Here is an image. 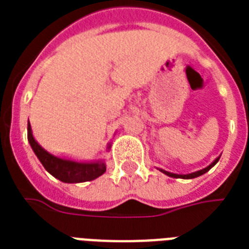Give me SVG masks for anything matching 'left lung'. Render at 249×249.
<instances>
[{
	"instance_id": "obj_1",
	"label": "left lung",
	"mask_w": 249,
	"mask_h": 249,
	"mask_svg": "<svg viewBox=\"0 0 249 249\" xmlns=\"http://www.w3.org/2000/svg\"><path fill=\"white\" fill-rule=\"evenodd\" d=\"M219 159H220V157L216 158L213 162L210 164L208 167H206V168H203V170H200V171H196V172H192V174H187V175H179V174H172V172H168V171H164V170H160V171L163 172V174H166V175H168V177L171 178H182V179H194V178H197L200 177V175H203V174H206L207 171H210L212 167L215 166L217 162H219Z\"/></svg>"
}]
</instances>
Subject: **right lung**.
I'll list each match as a JSON object with an SVG mask.
<instances>
[{"label":"right lung","mask_w":249,"mask_h":249,"mask_svg":"<svg viewBox=\"0 0 249 249\" xmlns=\"http://www.w3.org/2000/svg\"><path fill=\"white\" fill-rule=\"evenodd\" d=\"M28 141L32 146L33 151L37 155L39 162L42 163L45 170L50 172L53 177L57 178L58 180L63 183H82L90 182L101 177L102 174L106 172V164L102 160L98 162H75L70 159H63L58 158L48 152L43 147L38 144V142L34 139L32 134V127L30 123H28ZM110 148V144L107 146Z\"/></svg>","instance_id":"add662e5"}]
</instances>
